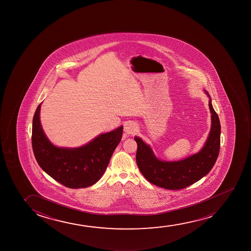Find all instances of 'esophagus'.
<instances>
[{
  "label": "esophagus",
  "mask_w": 251,
  "mask_h": 251,
  "mask_svg": "<svg viewBox=\"0 0 251 251\" xmlns=\"http://www.w3.org/2000/svg\"><path fill=\"white\" fill-rule=\"evenodd\" d=\"M137 130V126L132 121H127L124 125V131L126 134H134Z\"/></svg>",
  "instance_id": "34e87169"
}]
</instances>
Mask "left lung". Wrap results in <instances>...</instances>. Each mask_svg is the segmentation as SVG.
I'll list each match as a JSON object with an SVG mask.
<instances>
[{"label": "left lung", "mask_w": 251, "mask_h": 251, "mask_svg": "<svg viewBox=\"0 0 251 251\" xmlns=\"http://www.w3.org/2000/svg\"><path fill=\"white\" fill-rule=\"evenodd\" d=\"M206 94L210 98L207 91ZM208 106L212 114V125L207 142L198 153L184 160L161 161L144 141L138 137H134L137 144V167L151 184L167 190H181L200 180L210 172L220 152L221 123L211 102V98Z\"/></svg>", "instance_id": "1"}]
</instances>
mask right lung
<instances>
[{
  "mask_svg": "<svg viewBox=\"0 0 251 251\" xmlns=\"http://www.w3.org/2000/svg\"><path fill=\"white\" fill-rule=\"evenodd\" d=\"M41 104L34 114L31 136L34 155L38 165L66 187L79 189L96 184L103 175L121 142L123 126L100 134L82 147H56L48 139L41 126Z\"/></svg>",
  "mask_w": 251,
  "mask_h": 251,
  "instance_id": "right-lung-1",
  "label": "right lung"
}]
</instances>
